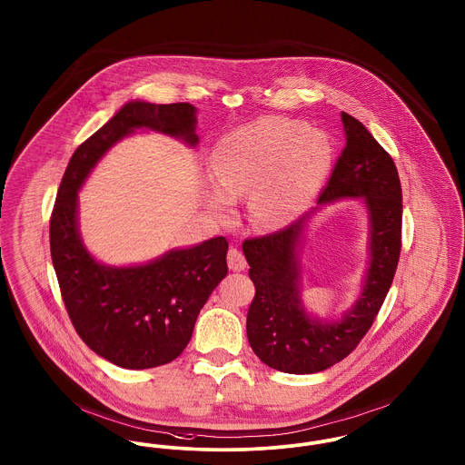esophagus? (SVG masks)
Segmentation results:
<instances>
[{"mask_svg":"<svg viewBox=\"0 0 465 465\" xmlns=\"http://www.w3.org/2000/svg\"><path fill=\"white\" fill-rule=\"evenodd\" d=\"M227 264L232 272H243L247 268V261L245 255L238 250V248H231L227 252Z\"/></svg>","mask_w":465,"mask_h":465,"instance_id":"obj_1","label":"esophagus"}]
</instances>
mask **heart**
<instances>
[{
  "mask_svg": "<svg viewBox=\"0 0 465 465\" xmlns=\"http://www.w3.org/2000/svg\"><path fill=\"white\" fill-rule=\"evenodd\" d=\"M333 165V144L307 124L262 116L222 135L212 150L213 182L203 190L210 215L231 213L248 193V218L261 229H280L302 217Z\"/></svg>",
  "mask_w": 465,
  "mask_h": 465,
  "instance_id": "1",
  "label": "heart"
}]
</instances>
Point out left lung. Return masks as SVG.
I'll list each match as a JSON object with an SVG mask.
<instances>
[{"label": "left lung", "mask_w": 465, "mask_h": 465, "mask_svg": "<svg viewBox=\"0 0 465 465\" xmlns=\"http://www.w3.org/2000/svg\"><path fill=\"white\" fill-rule=\"evenodd\" d=\"M341 124L345 148L317 206L279 232L243 243L255 285L248 341L275 371L315 373L351 354L371 330L399 264L402 188L397 167L365 124L347 113H341ZM341 198H360L366 208L368 268L355 302L339 318H319L301 298V250L311 218Z\"/></svg>", "instance_id": "1"}]
</instances>
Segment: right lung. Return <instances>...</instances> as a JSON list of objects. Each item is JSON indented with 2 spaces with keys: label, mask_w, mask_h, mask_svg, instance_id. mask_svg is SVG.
<instances>
[{
  "label": "right lung",
  "mask_w": 465,
  "mask_h": 465,
  "mask_svg": "<svg viewBox=\"0 0 465 465\" xmlns=\"http://www.w3.org/2000/svg\"><path fill=\"white\" fill-rule=\"evenodd\" d=\"M192 104L126 102L70 158L51 217V257L72 324L104 360L143 371L176 360L192 339L197 315L227 275L225 238L173 248L148 262L113 266L98 261L79 229V190L116 143L156 132L199 144Z\"/></svg>",
  "instance_id": "1"
}]
</instances>
